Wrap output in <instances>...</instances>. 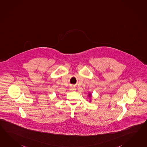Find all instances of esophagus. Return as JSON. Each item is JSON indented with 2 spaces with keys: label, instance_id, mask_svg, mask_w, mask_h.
<instances>
[{
  "label": "esophagus",
  "instance_id": "34e87169",
  "mask_svg": "<svg viewBox=\"0 0 147 147\" xmlns=\"http://www.w3.org/2000/svg\"><path fill=\"white\" fill-rule=\"evenodd\" d=\"M69 90H70L71 91H75L76 89V88H75V87L72 86V87H71V88H69Z\"/></svg>",
  "mask_w": 147,
  "mask_h": 147
}]
</instances>
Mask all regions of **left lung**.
Returning <instances> with one entry per match:
<instances>
[{
    "label": "left lung",
    "instance_id": "left-lung-1",
    "mask_svg": "<svg viewBox=\"0 0 147 147\" xmlns=\"http://www.w3.org/2000/svg\"><path fill=\"white\" fill-rule=\"evenodd\" d=\"M88 98H90V102H92V94L91 93V92H88Z\"/></svg>",
    "mask_w": 147,
    "mask_h": 147
}]
</instances>
